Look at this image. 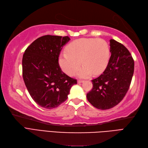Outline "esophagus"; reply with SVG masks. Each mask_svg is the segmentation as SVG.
I'll use <instances>...</instances> for the list:
<instances>
[{"instance_id":"1","label":"esophagus","mask_w":148,"mask_h":148,"mask_svg":"<svg viewBox=\"0 0 148 148\" xmlns=\"http://www.w3.org/2000/svg\"><path fill=\"white\" fill-rule=\"evenodd\" d=\"M84 82V80H78V81H77V82L78 83V84H80V83H82Z\"/></svg>"}]
</instances>
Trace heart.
<instances>
[{"instance_id":"1","label":"heart","mask_w":148,"mask_h":148,"mask_svg":"<svg viewBox=\"0 0 148 148\" xmlns=\"http://www.w3.org/2000/svg\"><path fill=\"white\" fill-rule=\"evenodd\" d=\"M66 50V52L60 54L59 64L64 73L70 76L75 75L81 64L83 66L78 73L80 77L87 78L92 73L99 74L106 67L110 60L109 45L101 38L77 39L69 44Z\"/></svg>"}]
</instances>
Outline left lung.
I'll list each match as a JSON object with an SVG mask.
<instances>
[{
    "instance_id": "left-lung-1",
    "label": "left lung",
    "mask_w": 148,
    "mask_h": 148,
    "mask_svg": "<svg viewBox=\"0 0 148 148\" xmlns=\"http://www.w3.org/2000/svg\"><path fill=\"white\" fill-rule=\"evenodd\" d=\"M110 42L111 55L107 67L92 80V89L87 94L88 102L102 110L113 108L123 99L134 71V61L129 50L113 39Z\"/></svg>"
}]
</instances>
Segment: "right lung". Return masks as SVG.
<instances>
[{
	"mask_svg": "<svg viewBox=\"0 0 148 148\" xmlns=\"http://www.w3.org/2000/svg\"><path fill=\"white\" fill-rule=\"evenodd\" d=\"M68 36L44 35L33 42L22 60L23 78L29 94L39 106L53 109L68 98L76 79L68 77L59 65V56Z\"/></svg>",
	"mask_w": 148,
	"mask_h": 148,
	"instance_id": "obj_1",
	"label": "right lung"
}]
</instances>
